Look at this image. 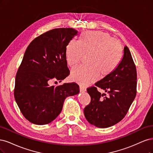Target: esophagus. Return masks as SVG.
Instances as JSON below:
<instances>
[{"label":"esophagus","mask_w":153,"mask_h":153,"mask_svg":"<svg viewBox=\"0 0 153 153\" xmlns=\"http://www.w3.org/2000/svg\"><path fill=\"white\" fill-rule=\"evenodd\" d=\"M79 90H80V92H82L83 93V92H85L86 91V89L85 87L80 86L79 87Z\"/></svg>","instance_id":"34e87169"}]
</instances>
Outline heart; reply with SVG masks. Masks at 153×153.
<instances>
[{"mask_svg":"<svg viewBox=\"0 0 153 153\" xmlns=\"http://www.w3.org/2000/svg\"><path fill=\"white\" fill-rule=\"evenodd\" d=\"M86 56V65L79 66L71 72V79L82 85L95 81L100 75H110L119 65L123 56L122 46L109 34L100 31L82 32L78 41L68 42L65 50L66 62L74 67Z\"/></svg>","mask_w":153,"mask_h":153,"instance_id":"heart-1","label":"heart"}]
</instances>
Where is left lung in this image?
<instances>
[{
  "instance_id": "1",
  "label": "left lung",
  "mask_w": 153,
  "mask_h": 153,
  "mask_svg": "<svg viewBox=\"0 0 153 153\" xmlns=\"http://www.w3.org/2000/svg\"><path fill=\"white\" fill-rule=\"evenodd\" d=\"M87 89L91 102L84 114L91 125L105 128L121 121L137 93V71L128 48H124L121 60L116 70ZM100 87L108 95L97 90Z\"/></svg>"
}]
</instances>
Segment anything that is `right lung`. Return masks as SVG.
I'll list each match as a JSON object with an SVG mask.
<instances>
[{
  "mask_svg": "<svg viewBox=\"0 0 153 153\" xmlns=\"http://www.w3.org/2000/svg\"><path fill=\"white\" fill-rule=\"evenodd\" d=\"M78 32L72 28H55L33 40L27 47L15 79L14 95L24 117L36 125L55 120L67 97L79 93L75 82L50 86L69 75L66 46Z\"/></svg>",
  "mask_w": 153,
  "mask_h": 153,
  "instance_id": "1",
  "label": "right lung"
}]
</instances>
